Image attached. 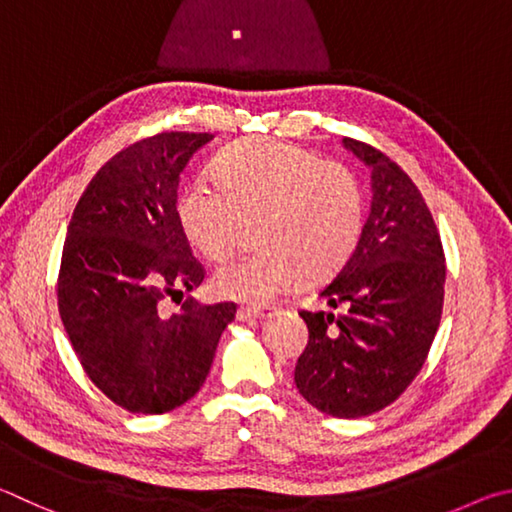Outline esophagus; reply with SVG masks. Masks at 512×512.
<instances>
[{
  "mask_svg": "<svg viewBox=\"0 0 512 512\" xmlns=\"http://www.w3.org/2000/svg\"><path fill=\"white\" fill-rule=\"evenodd\" d=\"M267 315V308H254V306H240L238 308V319H263Z\"/></svg>",
  "mask_w": 512,
  "mask_h": 512,
  "instance_id": "34e87169",
  "label": "esophagus"
}]
</instances>
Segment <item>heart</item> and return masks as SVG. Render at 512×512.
I'll return each mask as SVG.
<instances>
[{
    "label": "heart",
    "instance_id": "obj_1",
    "mask_svg": "<svg viewBox=\"0 0 512 512\" xmlns=\"http://www.w3.org/2000/svg\"><path fill=\"white\" fill-rule=\"evenodd\" d=\"M211 179H195L177 200L186 238L211 261L236 249L245 222L261 220L263 251L213 272L224 297L267 303L308 279L342 270L364 229L362 182L342 161L290 143L251 137L231 143Z\"/></svg>",
    "mask_w": 512,
    "mask_h": 512
}]
</instances>
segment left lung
<instances>
[{
	"label": "left lung",
	"instance_id": "1",
	"mask_svg": "<svg viewBox=\"0 0 512 512\" xmlns=\"http://www.w3.org/2000/svg\"><path fill=\"white\" fill-rule=\"evenodd\" d=\"M344 146L371 168V211L351 258L319 292L333 310L299 312L310 337L294 382L324 414L360 418L398 400L423 369L441 324L445 254L405 170L369 143L346 137Z\"/></svg>",
	"mask_w": 512,
	"mask_h": 512
}]
</instances>
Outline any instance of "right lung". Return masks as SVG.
Here are the masks:
<instances>
[{"label": "right lung", "instance_id": "right-lung-1", "mask_svg": "<svg viewBox=\"0 0 512 512\" xmlns=\"http://www.w3.org/2000/svg\"><path fill=\"white\" fill-rule=\"evenodd\" d=\"M209 132H161L114 155L71 215L58 310L80 364L114 405L166 414L209 375L236 303L202 306L204 281L177 218V186ZM170 298L180 310L168 313Z\"/></svg>", "mask_w": 512, "mask_h": 512}]
</instances>
